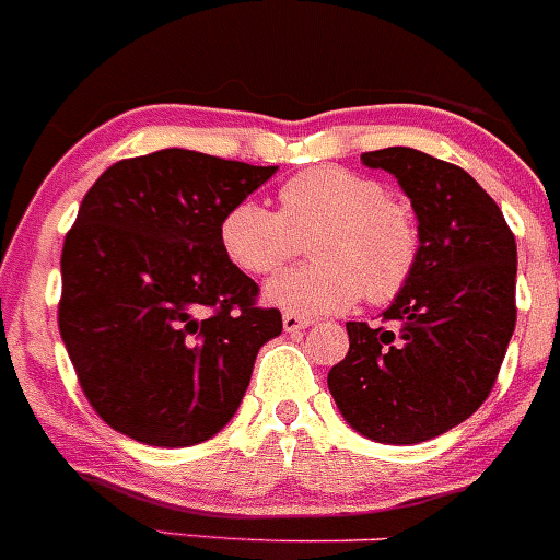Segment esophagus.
<instances>
[{
  "mask_svg": "<svg viewBox=\"0 0 560 560\" xmlns=\"http://www.w3.org/2000/svg\"><path fill=\"white\" fill-rule=\"evenodd\" d=\"M281 323H284V330H290V334H295V330H303V328H306V325H312V317H303V314L284 312V317H281Z\"/></svg>",
  "mask_w": 560,
  "mask_h": 560,
  "instance_id": "esophagus-1",
  "label": "esophagus"
}]
</instances>
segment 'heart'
<instances>
[{
    "label": "heart",
    "mask_w": 560,
    "mask_h": 560,
    "mask_svg": "<svg viewBox=\"0 0 560 560\" xmlns=\"http://www.w3.org/2000/svg\"><path fill=\"white\" fill-rule=\"evenodd\" d=\"M232 265L265 276L290 262L308 241L314 262L276 276L265 301L284 312L336 314L358 298L388 303L407 287L421 257V226L410 205L390 199L366 175L317 166L279 188V213L243 199L219 226Z\"/></svg>",
    "instance_id": "heart-1"
}]
</instances>
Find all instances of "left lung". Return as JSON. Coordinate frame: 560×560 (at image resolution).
Returning a JSON list of instances; mask_svg holds the SVG:
<instances>
[{
  "label": "left lung",
  "instance_id": "1",
  "mask_svg": "<svg viewBox=\"0 0 560 560\" xmlns=\"http://www.w3.org/2000/svg\"><path fill=\"white\" fill-rule=\"evenodd\" d=\"M410 197L421 257L380 328L347 323L328 372L347 424L377 443H424L490 396L517 323V243L495 199L459 166L412 148L363 153Z\"/></svg>",
  "mask_w": 560,
  "mask_h": 560
}]
</instances>
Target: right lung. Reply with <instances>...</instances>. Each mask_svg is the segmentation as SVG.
<instances>
[{"label": "right lung", "instance_id": "obj_1", "mask_svg": "<svg viewBox=\"0 0 560 560\" xmlns=\"http://www.w3.org/2000/svg\"><path fill=\"white\" fill-rule=\"evenodd\" d=\"M276 166L159 150L108 166L62 246L59 334L112 430L194 446L230 424L279 308L221 248L232 205Z\"/></svg>", "mask_w": 560, "mask_h": 560}]
</instances>
